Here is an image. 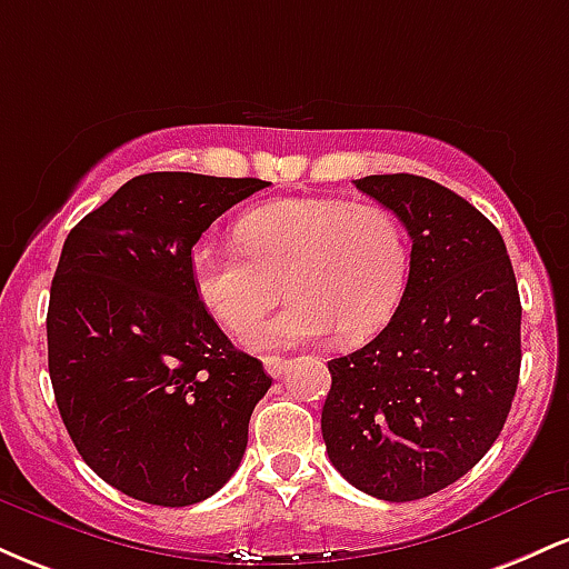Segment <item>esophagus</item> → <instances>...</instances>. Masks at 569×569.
Masks as SVG:
<instances>
[{
	"instance_id": "obj_1",
	"label": "esophagus",
	"mask_w": 569,
	"mask_h": 569,
	"mask_svg": "<svg viewBox=\"0 0 569 569\" xmlns=\"http://www.w3.org/2000/svg\"><path fill=\"white\" fill-rule=\"evenodd\" d=\"M264 369H267V375L270 377H283V371H286V361L280 356H267L264 358Z\"/></svg>"
}]
</instances>
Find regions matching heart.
Here are the masks:
<instances>
[{
  "label": "heart",
  "instance_id": "1",
  "mask_svg": "<svg viewBox=\"0 0 569 569\" xmlns=\"http://www.w3.org/2000/svg\"><path fill=\"white\" fill-rule=\"evenodd\" d=\"M238 246L206 238L189 253L200 305L232 335H246L283 297L276 321L251 335L259 350L326 339L358 342L380 331L409 278V238L382 206L291 198L238 221Z\"/></svg>",
  "mask_w": 569,
  "mask_h": 569
}]
</instances>
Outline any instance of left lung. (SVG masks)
I'll return each mask as SVG.
<instances>
[{
    "label": "left lung",
    "mask_w": 569,
    "mask_h": 569,
    "mask_svg": "<svg viewBox=\"0 0 569 569\" xmlns=\"http://www.w3.org/2000/svg\"><path fill=\"white\" fill-rule=\"evenodd\" d=\"M356 187L401 219L409 280L385 329L329 361L326 452L352 487L407 502L455 485L500 436L519 385L521 302L498 227L411 173Z\"/></svg>",
    "instance_id": "left-lung-1"
}]
</instances>
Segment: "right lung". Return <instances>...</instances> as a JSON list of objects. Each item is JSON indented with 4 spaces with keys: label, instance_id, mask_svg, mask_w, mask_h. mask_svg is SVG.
<instances>
[{
    "label": "right lung",
    "instance_id": "right-lung-1",
    "mask_svg": "<svg viewBox=\"0 0 569 569\" xmlns=\"http://www.w3.org/2000/svg\"><path fill=\"white\" fill-rule=\"evenodd\" d=\"M267 184L136 176L63 243L48 307L50 382L77 452L128 498L192 506L243 460L272 377L200 305L189 253Z\"/></svg>",
    "mask_w": 569,
    "mask_h": 569
}]
</instances>
